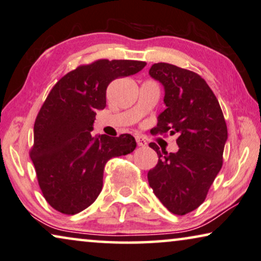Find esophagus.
<instances>
[{
  "label": "esophagus",
  "instance_id": "obj_1",
  "mask_svg": "<svg viewBox=\"0 0 261 261\" xmlns=\"http://www.w3.org/2000/svg\"><path fill=\"white\" fill-rule=\"evenodd\" d=\"M135 139H137V143H138L139 147H145V146H147V141H146L145 138L137 137Z\"/></svg>",
  "mask_w": 261,
  "mask_h": 261
}]
</instances>
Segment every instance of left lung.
<instances>
[{
	"label": "left lung",
	"mask_w": 261,
	"mask_h": 261,
	"mask_svg": "<svg viewBox=\"0 0 261 261\" xmlns=\"http://www.w3.org/2000/svg\"><path fill=\"white\" fill-rule=\"evenodd\" d=\"M149 75L164 86L166 105L150 133L176 134L179 150L161 152L149 143L159 161L148 172V182L169 212L185 215L205 201L220 172L227 126L217 96L199 74L160 62Z\"/></svg>",
	"instance_id": "1"
}]
</instances>
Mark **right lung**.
<instances>
[{"label": "right lung", "instance_id": "add662e5", "mask_svg": "<svg viewBox=\"0 0 261 261\" xmlns=\"http://www.w3.org/2000/svg\"><path fill=\"white\" fill-rule=\"evenodd\" d=\"M146 62L97 60L60 79L48 94L34 124L30 158L47 202L73 215L92 205L103 185L109 159L137 147L130 134L93 138L96 112L106 107V90L118 77L137 74Z\"/></svg>", "mask_w": 261, "mask_h": 261}]
</instances>
